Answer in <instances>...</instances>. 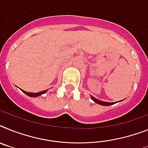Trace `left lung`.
<instances>
[{
  "mask_svg": "<svg viewBox=\"0 0 148 148\" xmlns=\"http://www.w3.org/2000/svg\"><path fill=\"white\" fill-rule=\"evenodd\" d=\"M90 98H91L92 100L95 101V103H97V104H99V105H104V106H110V105H114V104H115V103H116V102H106V101H100V100H99V99H95V97H93L92 95H91V96H90Z\"/></svg>",
  "mask_w": 148,
  "mask_h": 148,
  "instance_id": "obj_1",
  "label": "left lung"
}]
</instances>
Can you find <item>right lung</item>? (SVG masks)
<instances>
[{"mask_svg":"<svg viewBox=\"0 0 148 148\" xmlns=\"http://www.w3.org/2000/svg\"><path fill=\"white\" fill-rule=\"evenodd\" d=\"M25 94H26L27 95L30 96V97H38V96H40V95H43L44 93H46L47 92V90H44V91H41V92H36V93H33V92H25L24 90H22L21 89Z\"/></svg>","mask_w":148,"mask_h":148,"instance_id":"obj_1","label":"right lung"}]
</instances>
